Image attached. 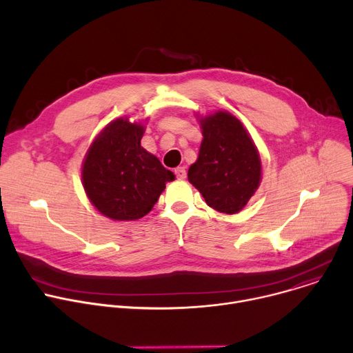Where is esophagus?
Listing matches in <instances>:
<instances>
[{"instance_id":"obj_1","label":"esophagus","mask_w":353,"mask_h":353,"mask_svg":"<svg viewBox=\"0 0 353 353\" xmlns=\"http://www.w3.org/2000/svg\"><path fill=\"white\" fill-rule=\"evenodd\" d=\"M174 173H176V177H177L179 180L185 179V168H177V169H174Z\"/></svg>"}]
</instances>
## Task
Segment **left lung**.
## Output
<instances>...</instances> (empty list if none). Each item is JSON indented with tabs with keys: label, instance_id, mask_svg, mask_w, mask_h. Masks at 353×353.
<instances>
[{
	"label": "left lung",
	"instance_id": "1",
	"mask_svg": "<svg viewBox=\"0 0 353 353\" xmlns=\"http://www.w3.org/2000/svg\"><path fill=\"white\" fill-rule=\"evenodd\" d=\"M203 142L188 169V181L205 203L228 215L240 212L260 187L259 149L243 123L225 110L196 114Z\"/></svg>",
	"mask_w": 353,
	"mask_h": 353
}]
</instances>
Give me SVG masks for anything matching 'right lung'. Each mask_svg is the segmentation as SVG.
I'll list each match as a JSON object with an SVG mask.
<instances>
[{
  "label": "right lung",
  "instance_id": "obj_1",
  "mask_svg": "<svg viewBox=\"0 0 353 353\" xmlns=\"http://www.w3.org/2000/svg\"><path fill=\"white\" fill-rule=\"evenodd\" d=\"M143 132V123L119 117L94 137L82 162L86 196L113 221H137L149 214L166 183L176 179L141 146Z\"/></svg>",
  "mask_w": 353,
  "mask_h": 353
}]
</instances>
